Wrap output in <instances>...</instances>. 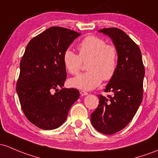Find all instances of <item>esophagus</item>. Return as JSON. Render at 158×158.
<instances>
[{
	"mask_svg": "<svg viewBox=\"0 0 158 158\" xmlns=\"http://www.w3.org/2000/svg\"><path fill=\"white\" fill-rule=\"evenodd\" d=\"M80 93H81V95H82V96H84V95H88V93H86V92L83 91V90H81V91H80Z\"/></svg>",
	"mask_w": 158,
	"mask_h": 158,
	"instance_id": "34e87169",
	"label": "esophagus"
}]
</instances>
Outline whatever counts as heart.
Returning <instances> with one entry per match:
<instances>
[{
	"instance_id": "1",
	"label": "heart",
	"mask_w": 158,
	"mask_h": 158,
	"mask_svg": "<svg viewBox=\"0 0 158 158\" xmlns=\"http://www.w3.org/2000/svg\"><path fill=\"white\" fill-rule=\"evenodd\" d=\"M79 55L66 50L63 56L65 69L71 74H77L82 62H88L86 73L69 80V84L74 88L92 90L102 83V80H110L116 73L118 65V51L115 46L107 45L102 38L89 36L77 46Z\"/></svg>"
}]
</instances>
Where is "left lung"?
Listing matches in <instances>:
<instances>
[{
	"label": "left lung",
	"mask_w": 158,
	"mask_h": 158,
	"mask_svg": "<svg viewBox=\"0 0 158 158\" xmlns=\"http://www.w3.org/2000/svg\"><path fill=\"white\" fill-rule=\"evenodd\" d=\"M98 32L109 36L117 49L118 65L104 90L113 96L98 95L99 104L91 122L98 132L113 134L127 126L142 103L145 69L140 49L125 32L115 27Z\"/></svg>",
	"instance_id": "left-lung-1"
}]
</instances>
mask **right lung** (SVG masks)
<instances>
[{"label":"right lung","instance_id":"1","mask_svg":"<svg viewBox=\"0 0 158 158\" xmlns=\"http://www.w3.org/2000/svg\"><path fill=\"white\" fill-rule=\"evenodd\" d=\"M80 35L67 28L52 27L27 45L16 91L24 115L40 128L53 130L61 126L79 98L77 89L63 88L66 70L63 56Z\"/></svg>","mask_w":158,"mask_h":158}]
</instances>
